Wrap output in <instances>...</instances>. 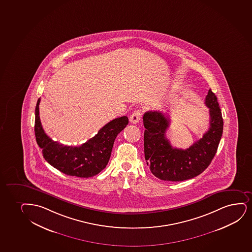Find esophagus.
Wrapping results in <instances>:
<instances>
[{
  "mask_svg": "<svg viewBox=\"0 0 252 252\" xmlns=\"http://www.w3.org/2000/svg\"><path fill=\"white\" fill-rule=\"evenodd\" d=\"M141 116H142V112H141V110L137 109V110H135V111L130 115L129 121H130V123H132V124H137V122H139Z\"/></svg>",
  "mask_w": 252,
  "mask_h": 252,
  "instance_id": "1",
  "label": "esophagus"
}]
</instances>
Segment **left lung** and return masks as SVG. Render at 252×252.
<instances>
[{
  "label": "left lung",
  "instance_id": "1",
  "mask_svg": "<svg viewBox=\"0 0 252 252\" xmlns=\"http://www.w3.org/2000/svg\"><path fill=\"white\" fill-rule=\"evenodd\" d=\"M205 103L210 109V128L187 149L173 148L167 139L168 114L149 111L143 115L145 160L153 175L160 180L181 182L193 178L202 173L214 158L222 135L223 120L218 97L211 89Z\"/></svg>",
  "mask_w": 252,
  "mask_h": 252
}]
</instances>
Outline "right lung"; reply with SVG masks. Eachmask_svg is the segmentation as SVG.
Instances as JSON below:
<instances>
[{
  "label": "right lung",
  "mask_w": 252,
  "mask_h": 252,
  "mask_svg": "<svg viewBox=\"0 0 252 252\" xmlns=\"http://www.w3.org/2000/svg\"><path fill=\"white\" fill-rule=\"evenodd\" d=\"M39 98L35 107L34 135L43 157L50 165L64 174L91 177L103 171L111 156L115 138L128 124L127 116L115 119L81 146H67L51 139L45 133L39 116Z\"/></svg>",
  "instance_id": "1"
}]
</instances>
